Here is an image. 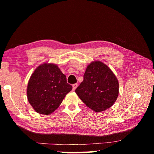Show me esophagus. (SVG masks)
Masks as SVG:
<instances>
[{
  "label": "esophagus",
  "mask_w": 154,
  "mask_h": 154,
  "mask_svg": "<svg viewBox=\"0 0 154 154\" xmlns=\"http://www.w3.org/2000/svg\"><path fill=\"white\" fill-rule=\"evenodd\" d=\"M77 86H78L77 83H75V84H73V91H75V89H76V88L77 87Z\"/></svg>",
  "instance_id": "34e87169"
}]
</instances>
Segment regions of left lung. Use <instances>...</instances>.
Segmentation results:
<instances>
[{
    "label": "left lung",
    "mask_w": 154,
    "mask_h": 154,
    "mask_svg": "<svg viewBox=\"0 0 154 154\" xmlns=\"http://www.w3.org/2000/svg\"><path fill=\"white\" fill-rule=\"evenodd\" d=\"M75 93L91 110L101 112L115 103L119 93V83L106 65L94 61L87 66L83 82L75 89Z\"/></svg>",
    "instance_id": "8db88e82"
}]
</instances>
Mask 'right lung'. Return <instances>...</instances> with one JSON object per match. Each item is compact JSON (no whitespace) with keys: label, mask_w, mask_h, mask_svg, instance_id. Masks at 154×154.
<instances>
[{"label":"right lung","mask_w":154,"mask_h":154,"mask_svg":"<svg viewBox=\"0 0 154 154\" xmlns=\"http://www.w3.org/2000/svg\"><path fill=\"white\" fill-rule=\"evenodd\" d=\"M72 90L57 65L45 63L35 69L27 87L28 102L35 112L49 115L56 110Z\"/></svg>","instance_id":"add662e5"}]
</instances>
